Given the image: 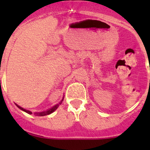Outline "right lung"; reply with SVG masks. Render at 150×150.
<instances>
[{
  "label": "right lung",
  "mask_w": 150,
  "mask_h": 150,
  "mask_svg": "<svg viewBox=\"0 0 150 150\" xmlns=\"http://www.w3.org/2000/svg\"><path fill=\"white\" fill-rule=\"evenodd\" d=\"M62 101H63V99H62V100L61 101V102H59V104H56L55 106H54V107H51V108H50L49 110H46V111L42 112H38V113L35 112V114L36 115H39V116H44V115H49V114H51V113H52L53 112H54V111H55L56 110H57V107H59V104H62ZM16 105L17 106V107H19V108L20 109V110H23V111L26 112H27V113H28V114H30V115H31V114H33V112H32L29 111V110H25V109H23V108H22V107H21L20 106L17 105V104H16Z\"/></svg>",
  "instance_id": "right-lung-1"
}]
</instances>
